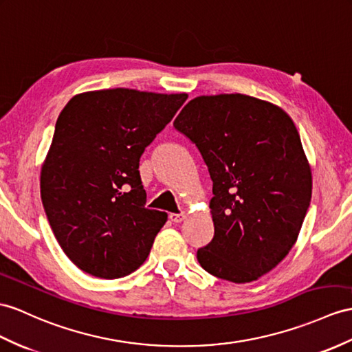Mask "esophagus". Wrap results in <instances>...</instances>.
<instances>
[{
    "label": "esophagus",
    "instance_id": "esophagus-1",
    "mask_svg": "<svg viewBox=\"0 0 352 352\" xmlns=\"http://www.w3.org/2000/svg\"><path fill=\"white\" fill-rule=\"evenodd\" d=\"M185 218H186V215L184 212L182 213H170V219L176 222V224H177V222H182Z\"/></svg>",
    "mask_w": 352,
    "mask_h": 352
}]
</instances>
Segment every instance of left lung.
Returning a JSON list of instances; mask_svg holds the SVG:
<instances>
[{
  "mask_svg": "<svg viewBox=\"0 0 352 352\" xmlns=\"http://www.w3.org/2000/svg\"><path fill=\"white\" fill-rule=\"evenodd\" d=\"M197 148L213 182L215 234L197 251L210 275L246 284L294 246L312 195V173L284 110L243 94L191 100L173 122Z\"/></svg>",
  "mask_w": 352,
  "mask_h": 352,
  "instance_id": "8db88e82",
  "label": "left lung"
}]
</instances>
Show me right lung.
Returning <instances> with one entry per match:
<instances>
[{"label": "right lung", "mask_w": 352, "mask_h": 352, "mask_svg": "<svg viewBox=\"0 0 352 352\" xmlns=\"http://www.w3.org/2000/svg\"><path fill=\"white\" fill-rule=\"evenodd\" d=\"M186 98L89 91L59 113L41 167V201L59 246L80 270L116 279L148 258L167 213L146 208L139 161Z\"/></svg>", "instance_id": "right-lung-1"}]
</instances>
